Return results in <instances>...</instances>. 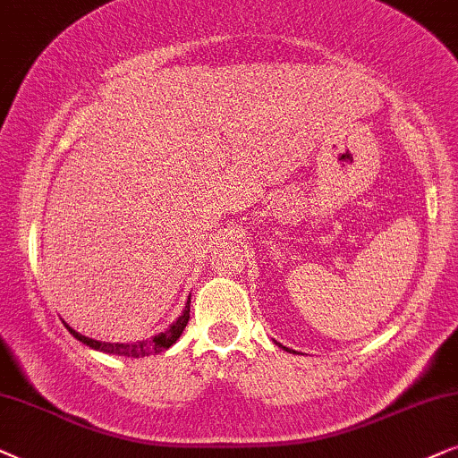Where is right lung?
<instances>
[{
    "instance_id": "add662e5",
    "label": "right lung",
    "mask_w": 458,
    "mask_h": 458,
    "mask_svg": "<svg viewBox=\"0 0 458 458\" xmlns=\"http://www.w3.org/2000/svg\"><path fill=\"white\" fill-rule=\"evenodd\" d=\"M188 318H191V297H188L186 301V308L184 312H182L175 322H172V327L165 328L163 333L155 335L152 339H146V341H133V344H111V341H96V339H89L85 337V335L77 333L75 328H71L69 325L64 322V327L69 328L72 337L77 341H81V344L89 345L91 350H100V352H106V353H114V356H127V358H144L148 356V353H158L163 350H167V347H172L175 341L180 339L182 331H184L186 325H188Z\"/></svg>"
}]
</instances>
